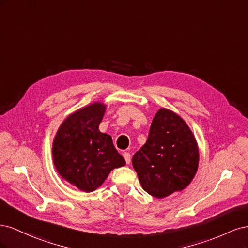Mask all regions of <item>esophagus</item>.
<instances>
[{"label": "esophagus", "instance_id": "esophagus-1", "mask_svg": "<svg viewBox=\"0 0 248 248\" xmlns=\"http://www.w3.org/2000/svg\"><path fill=\"white\" fill-rule=\"evenodd\" d=\"M123 157L125 158L126 163H127V164H129V163H130V160H131L130 153H128V152H124V153H123Z\"/></svg>", "mask_w": 248, "mask_h": 248}]
</instances>
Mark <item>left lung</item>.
<instances>
[{"label":"left lung","instance_id":"obj_1","mask_svg":"<svg viewBox=\"0 0 248 248\" xmlns=\"http://www.w3.org/2000/svg\"><path fill=\"white\" fill-rule=\"evenodd\" d=\"M199 160L198 142L188 125L176 112L161 108L146 144L133 155L132 166L144 190L162 199L190 184Z\"/></svg>","mask_w":248,"mask_h":248}]
</instances>
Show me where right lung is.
<instances>
[{
	"mask_svg": "<svg viewBox=\"0 0 248 248\" xmlns=\"http://www.w3.org/2000/svg\"><path fill=\"white\" fill-rule=\"evenodd\" d=\"M107 107L93 102L67 117L52 141V160L59 175L81 191L102 185L109 172L126 164L111 137L99 131Z\"/></svg>",
	"mask_w": 248,
	"mask_h": 248,
	"instance_id": "1",
	"label": "right lung"
}]
</instances>
